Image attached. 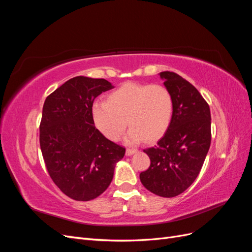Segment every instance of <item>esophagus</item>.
I'll return each mask as SVG.
<instances>
[{
	"label": "esophagus",
	"instance_id": "34e87169",
	"mask_svg": "<svg viewBox=\"0 0 252 252\" xmlns=\"http://www.w3.org/2000/svg\"><path fill=\"white\" fill-rule=\"evenodd\" d=\"M136 150L135 149H130V148H127L126 149V156H131V155H133L134 154V152H135Z\"/></svg>",
	"mask_w": 252,
	"mask_h": 252
}]
</instances>
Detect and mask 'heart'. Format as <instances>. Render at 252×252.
<instances>
[{
    "instance_id": "obj_1",
    "label": "heart",
    "mask_w": 252,
    "mask_h": 252,
    "mask_svg": "<svg viewBox=\"0 0 252 252\" xmlns=\"http://www.w3.org/2000/svg\"><path fill=\"white\" fill-rule=\"evenodd\" d=\"M173 113L170 91L158 84L127 83L108 95L107 102L95 101L91 106L94 123L105 138L120 139L128 124V144L143 139L154 142L169 128Z\"/></svg>"
}]
</instances>
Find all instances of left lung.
<instances>
[{
    "mask_svg": "<svg viewBox=\"0 0 252 252\" xmlns=\"http://www.w3.org/2000/svg\"><path fill=\"white\" fill-rule=\"evenodd\" d=\"M159 77L172 95V120L156 146L144 150L150 166L140 180L152 193L173 197L184 192L202 169L211 142V116L209 105L192 84L170 71Z\"/></svg>",
    "mask_w": 252,
    "mask_h": 252,
    "instance_id": "1",
    "label": "left lung"
}]
</instances>
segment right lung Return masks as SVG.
Here are the masks:
<instances>
[{"label": "right lung", "instance_id": "obj_1", "mask_svg": "<svg viewBox=\"0 0 252 252\" xmlns=\"http://www.w3.org/2000/svg\"><path fill=\"white\" fill-rule=\"evenodd\" d=\"M113 86L104 79L75 77L45 100L40 146L53 183L70 199L90 201L108 188L125 148L94 126V98Z\"/></svg>", "mask_w": 252, "mask_h": 252}]
</instances>
